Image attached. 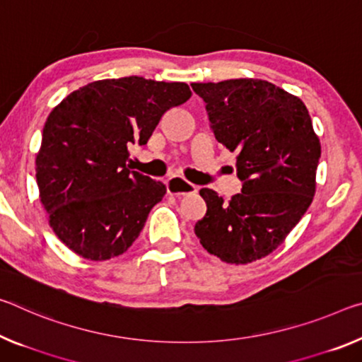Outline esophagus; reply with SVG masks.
I'll return each mask as SVG.
<instances>
[{
    "label": "esophagus",
    "instance_id": "obj_1",
    "mask_svg": "<svg viewBox=\"0 0 362 362\" xmlns=\"http://www.w3.org/2000/svg\"><path fill=\"white\" fill-rule=\"evenodd\" d=\"M165 185H168V193L174 194V197H177V198L198 192L197 185H193V183H190L185 179H182V177H179V175L169 177L168 182H165Z\"/></svg>",
    "mask_w": 362,
    "mask_h": 362
}]
</instances>
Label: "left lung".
<instances>
[{
    "label": "left lung",
    "instance_id": "obj_1",
    "mask_svg": "<svg viewBox=\"0 0 362 362\" xmlns=\"http://www.w3.org/2000/svg\"><path fill=\"white\" fill-rule=\"evenodd\" d=\"M206 103L216 140L237 151L242 193L223 203L202 188L208 206L194 233L208 253L228 264L271 255L313 203L320 141L298 96L257 78L192 83Z\"/></svg>",
    "mask_w": 362,
    "mask_h": 362
}]
</instances>
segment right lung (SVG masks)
<instances>
[{
	"mask_svg": "<svg viewBox=\"0 0 362 362\" xmlns=\"http://www.w3.org/2000/svg\"><path fill=\"white\" fill-rule=\"evenodd\" d=\"M190 96L182 82L105 78L72 91L49 112L37 183L49 227L69 250L106 261L139 238L165 185L127 168L129 146L146 145L164 112Z\"/></svg>",
	"mask_w": 362,
	"mask_h": 362,
	"instance_id": "right-lung-1",
	"label": "right lung"
}]
</instances>
